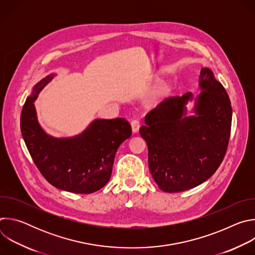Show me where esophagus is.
I'll use <instances>...</instances> for the list:
<instances>
[{
    "label": "esophagus",
    "instance_id": "34e87169",
    "mask_svg": "<svg viewBox=\"0 0 255 255\" xmlns=\"http://www.w3.org/2000/svg\"><path fill=\"white\" fill-rule=\"evenodd\" d=\"M131 127H132V131L134 133H137L139 128H140V121L137 119H134L131 121Z\"/></svg>",
    "mask_w": 255,
    "mask_h": 255
}]
</instances>
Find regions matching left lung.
Returning <instances> with one entry per match:
<instances>
[{"instance_id":"8db88e82","label":"left lung","mask_w":255,"mask_h":255,"mask_svg":"<svg viewBox=\"0 0 255 255\" xmlns=\"http://www.w3.org/2000/svg\"><path fill=\"white\" fill-rule=\"evenodd\" d=\"M202 93L196 116L183 117L191 93L169 97L145 116L140 135L148 146V166L158 188L178 193L210 178L222 163L231 133L232 108L224 87L208 68L199 76Z\"/></svg>"}]
</instances>
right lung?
Returning <instances> with one entry per match:
<instances>
[{"instance_id": "1", "label": "right lung", "mask_w": 255, "mask_h": 255, "mask_svg": "<svg viewBox=\"0 0 255 255\" xmlns=\"http://www.w3.org/2000/svg\"><path fill=\"white\" fill-rule=\"evenodd\" d=\"M52 77L36 85L27 98L21 112L22 136L35 165L50 185L76 194L95 193L110 179L115 154L131 136V125L124 118L98 119L74 138L47 135L37 122L33 102Z\"/></svg>"}]
</instances>
